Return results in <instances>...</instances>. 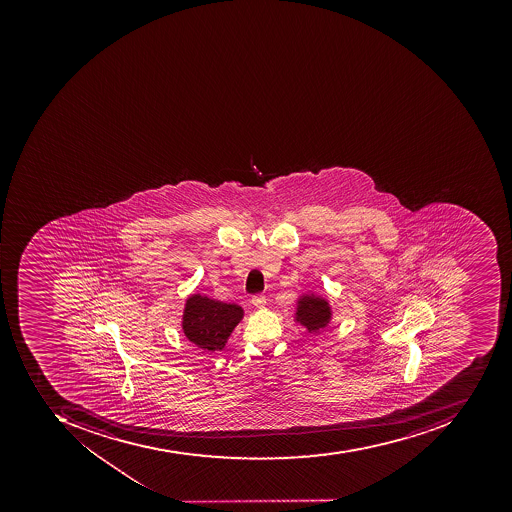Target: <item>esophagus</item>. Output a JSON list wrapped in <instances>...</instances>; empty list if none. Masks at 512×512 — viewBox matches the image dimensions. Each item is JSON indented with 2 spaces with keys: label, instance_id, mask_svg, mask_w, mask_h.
Here are the masks:
<instances>
[{
  "label": "esophagus",
  "instance_id": "obj_1",
  "mask_svg": "<svg viewBox=\"0 0 512 512\" xmlns=\"http://www.w3.org/2000/svg\"><path fill=\"white\" fill-rule=\"evenodd\" d=\"M252 304H254L257 309H263L266 305V296H263V294H257V296L252 298Z\"/></svg>",
  "mask_w": 512,
  "mask_h": 512
}]
</instances>
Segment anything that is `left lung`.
Returning <instances> with one entry per match:
<instances>
[{
  "label": "left lung",
  "instance_id": "1",
  "mask_svg": "<svg viewBox=\"0 0 512 512\" xmlns=\"http://www.w3.org/2000/svg\"><path fill=\"white\" fill-rule=\"evenodd\" d=\"M330 319H332V309L324 296H318L315 293L299 296L294 321L304 326L309 334H316L319 330H323L330 323Z\"/></svg>",
  "mask_w": 512,
  "mask_h": 512
}]
</instances>
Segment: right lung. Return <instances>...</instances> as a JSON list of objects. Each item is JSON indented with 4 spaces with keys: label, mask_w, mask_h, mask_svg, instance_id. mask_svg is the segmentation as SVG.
<instances>
[{
    "label": "right lung",
    "mask_w": 512,
    "mask_h": 512,
    "mask_svg": "<svg viewBox=\"0 0 512 512\" xmlns=\"http://www.w3.org/2000/svg\"><path fill=\"white\" fill-rule=\"evenodd\" d=\"M243 316L240 305L214 301L199 293L191 294L183 310V334L200 349L221 351Z\"/></svg>",
    "instance_id": "1"
}]
</instances>
